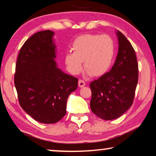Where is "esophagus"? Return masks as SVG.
Returning <instances> with one entry per match:
<instances>
[{
  "instance_id": "1",
  "label": "esophagus",
  "mask_w": 156,
  "mask_h": 156,
  "mask_svg": "<svg viewBox=\"0 0 156 156\" xmlns=\"http://www.w3.org/2000/svg\"><path fill=\"white\" fill-rule=\"evenodd\" d=\"M85 82H84V81L83 80H79V82H78V85H79V87H84L85 86Z\"/></svg>"
}]
</instances>
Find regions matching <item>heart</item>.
<instances>
[{
    "label": "heart",
    "instance_id": "1",
    "mask_svg": "<svg viewBox=\"0 0 156 156\" xmlns=\"http://www.w3.org/2000/svg\"><path fill=\"white\" fill-rule=\"evenodd\" d=\"M73 52H67L64 62L67 70L73 75L82 70L83 62L87 75L102 76L110 69L115 54L114 40L108 35L84 34L74 40Z\"/></svg>",
    "mask_w": 156,
    "mask_h": 156
}]
</instances>
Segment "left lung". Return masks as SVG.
I'll list each match as a JSON object with an SVG mask.
<instances>
[{"label":"left lung","instance_id":"8db88e82","mask_svg":"<svg viewBox=\"0 0 156 156\" xmlns=\"http://www.w3.org/2000/svg\"><path fill=\"white\" fill-rule=\"evenodd\" d=\"M116 35L118 53L112 69L90 83L91 110L105 120L118 118L130 108L138 81L134 48L121 32Z\"/></svg>","mask_w":156,"mask_h":156}]
</instances>
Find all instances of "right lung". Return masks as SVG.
Listing matches in <instances>:
<instances>
[{"instance_id":"add662e5","label":"right lung","mask_w":156,"mask_h":156,"mask_svg":"<svg viewBox=\"0 0 156 156\" xmlns=\"http://www.w3.org/2000/svg\"><path fill=\"white\" fill-rule=\"evenodd\" d=\"M54 32L39 31L20 50L14 83L20 105L38 122H57L66 114V101L76 90L77 78L58 67Z\"/></svg>"}]
</instances>
